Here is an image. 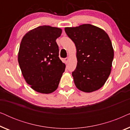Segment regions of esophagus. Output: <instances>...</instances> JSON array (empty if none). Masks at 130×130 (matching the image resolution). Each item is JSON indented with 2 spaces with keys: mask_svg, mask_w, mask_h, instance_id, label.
Masks as SVG:
<instances>
[{
  "mask_svg": "<svg viewBox=\"0 0 130 130\" xmlns=\"http://www.w3.org/2000/svg\"><path fill=\"white\" fill-rule=\"evenodd\" d=\"M69 58H66L65 59H64V61H65L66 63H68V61H69Z\"/></svg>",
  "mask_w": 130,
  "mask_h": 130,
  "instance_id": "obj_1",
  "label": "esophagus"
}]
</instances>
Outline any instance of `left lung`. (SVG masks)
I'll return each instance as SVG.
<instances>
[{"mask_svg":"<svg viewBox=\"0 0 130 130\" xmlns=\"http://www.w3.org/2000/svg\"><path fill=\"white\" fill-rule=\"evenodd\" d=\"M64 30L76 48L77 63L72 73L76 88L86 93L99 89L111 73L114 56L108 34L88 24Z\"/></svg>","mask_w":130,"mask_h":130,"instance_id":"left-lung-1","label":"left lung"}]
</instances>
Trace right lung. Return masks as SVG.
Wrapping results in <instances>:
<instances>
[{
  "label": "right lung",
  "mask_w": 130,
  "mask_h": 130,
  "mask_svg": "<svg viewBox=\"0 0 130 130\" xmlns=\"http://www.w3.org/2000/svg\"><path fill=\"white\" fill-rule=\"evenodd\" d=\"M61 28L43 25L23 37L18 60L26 82L35 91L49 94L58 86L66 64L58 57L56 39Z\"/></svg>",
  "instance_id": "add662e5"
}]
</instances>
